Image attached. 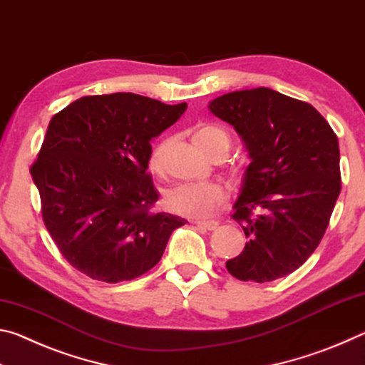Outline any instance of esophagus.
Wrapping results in <instances>:
<instances>
[{
  "instance_id": "1",
  "label": "esophagus",
  "mask_w": 365,
  "mask_h": 365,
  "mask_svg": "<svg viewBox=\"0 0 365 365\" xmlns=\"http://www.w3.org/2000/svg\"><path fill=\"white\" fill-rule=\"evenodd\" d=\"M193 224L197 227L206 228V230H209V232H212L219 227V222H215V220H195Z\"/></svg>"
}]
</instances>
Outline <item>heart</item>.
<instances>
[{"label": "heart", "instance_id": "b5f03b06", "mask_svg": "<svg viewBox=\"0 0 365 365\" xmlns=\"http://www.w3.org/2000/svg\"><path fill=\"white\" fill-rule=\"evenodd\" d=\"M193 141L200 150L209 158L215 154H225L230 150V135L215 123H197L193 128ZM170 141L168 138L158 141L150 153V168L156 174H163ZM228 195L219 183L206 185H178L165 193V206L169 211L191 219L211 217L225 206Z\"/></svg>", "mask_w": 365, "mask_h": 365}]
</instances>
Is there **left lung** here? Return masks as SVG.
Here are the masks:
<instances>
[{
    "label": "left lung",
    "mask_w": 365,
    "mask_h": 365,
    "mask_svg": "<svg viewBox=\"0 0 365 365\" xmlns=\"http://www.w3.org/2000/svg\"><path fill=\"white\" fill-rule=\"evenodd\" d=\"M209 109L237 128L251 158L232 214L248 243L227 270L274 282L301 267L329 227L341 191L336 133L309 103L264 86L219 96Z\"/></svg>",
    "instance_id": "8db88e82"
}]
</instances>
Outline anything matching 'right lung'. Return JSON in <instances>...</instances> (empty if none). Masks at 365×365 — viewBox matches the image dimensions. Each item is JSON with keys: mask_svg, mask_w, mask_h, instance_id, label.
Listing matches in <instances>:
<instances>
[{"mask_svg": "<svg viewBox=\"0 0 365 365\" xmlns=\"http://www.w3.org/2000/svg\"><path fill=\"white\" fill-rule=\"evenodd\" d=\"M187 108L113 93L83 96L53 115L30 174L45 227L72 267L119 283L159 262L185 219L153 211L151 140Z\"/></svg>", "mask_w": 365, "mask_h": 365, "instance_id": "1", "label": "right lung"}]
</instances>
